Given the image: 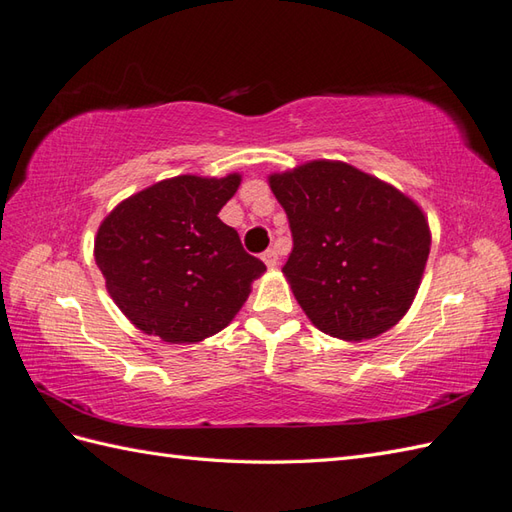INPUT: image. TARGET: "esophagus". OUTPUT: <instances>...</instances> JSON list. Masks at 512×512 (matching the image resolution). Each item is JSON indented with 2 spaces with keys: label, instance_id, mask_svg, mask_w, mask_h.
I'll use <instances>...</instances> for the list:
<instances>
[{
  "label": "esophagus",
  "instance_id": "34e87169",
  "mask_svg": "<svg viewBox=\"0 0 512 512\" xmlns=\"http://www.w3.org/2000/svg\"><path fill=\"white\" fill-rule=\"evenodd\" d=\"M263 260H265V265L267 267H276L278 265V249H267V252L263 254Z\"/></svg>",
  "mask_w": 512,
  "mask_h": 512
}]
</instances>
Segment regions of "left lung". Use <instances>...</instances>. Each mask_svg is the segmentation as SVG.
<instances>
[{
    "label": "left lung",
    "mask_w": 512,
    "mask_h": 512,
    "mask_svg": "<svg viewBox=\"0 0 512 512\" xmlns=\"http://www.w3.org/2000/svg\"><path fill=\"white\" fill-rule=\"evenodd\" d=\"M293 249L285 271L320 331L361 342L410 309L429 256L425 214L403 192L344 162L271 175Z\"/></svg>",
    "instance_id": "left-lung-1"
}]
</instances>
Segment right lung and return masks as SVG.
I'll return each mask as SVG.
<instances>
[{
    "label": "right lung",
    "instance_id": "right-lung-1",
    "mask_svg": "<svg viewBox=\"0 0 512 512\" xmlns=\"http://www.w3.org/2000/svg\"><path fill=\"white\" fill-rule=\"evenodd\" d=\"M241 175H181L122 201L98 227L96 265L120 311L170 344L201 342L232 322L267 269L217 214Z\"/></svg>",
    "mask_w": 512,
    "mask_h": 512
}]
</instances>
